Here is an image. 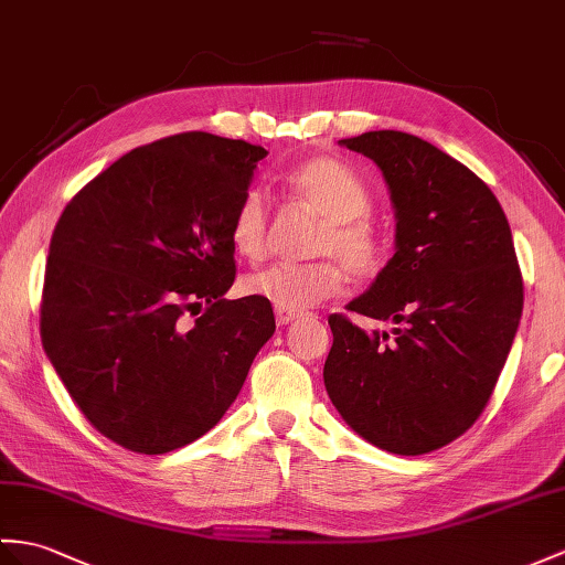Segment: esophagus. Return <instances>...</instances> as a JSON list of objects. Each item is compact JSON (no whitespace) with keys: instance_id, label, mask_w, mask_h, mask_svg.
I'll return each mask as SVG.
<instances>
[{"instance_id":"34e87169","label":"esophagus","mask_w":565,"mask_h":565,"mask_svg":"<svg viewBox=\"0 0 565 565\" xmlns=\"http://www.w3.org/2000/svg\"><path fill=\"white\" fill-rule=\"evenodd\" d=\"M299 316V311L295 309H285V307H275V321H278V326H287L292 323Z\"/></svg>"}]
</instances>
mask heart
<instances>
[{"label":"heart","instance_id":"heart-1","mask_svg":"<svg viewBox=\"0 0 565 565\" xmlns=\"http://www.w3.org/2000/svg\"><path fill=\"white\" fill-rule=\"evenodd\" d=\"M292 194L323 217L313 254L328 256L313 264H273L246 278V292L273 301L275 307L307 309L335 297L345 275L338 260L354 275H371L381 266V237L366 217L371 194L362 177L335 158H313L287 177ZM270 209L260 189L239 199L230 220V242L244 258H260L268 246Z\"/></svg>","mask_w":565,"mask_h":565}]
</instances>
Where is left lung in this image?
I'll return each instance as SVG.
<instances>
[{
	"label": "left lung",
	"instance_id": "obj_1",
	"mask_svg": "<svg viewBox=\"0 0 565 565\" xmlns=\"http://www.w3.org/2000/svg\"><path fill=\"white\" fill-rule=\"evenodd\" d=\"M340 143L379 164L397 220L393 258L348 309L395 328L366 333L330 313L323 383L369 444L422 456L479 419L511 352L522 313L511 225L472 170L419 136L386 129Z\"/></svg>",
	"mask_w": 565,
	"mask_h": 565
}]
</instances>
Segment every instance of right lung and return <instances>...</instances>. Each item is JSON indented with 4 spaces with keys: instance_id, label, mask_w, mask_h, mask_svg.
<instances>
[{
    "instance_id": "right-lung-1",
    "label": "right lung",
    "mask_w": 565,
    "mask_h": 565,
    "mask_svg": "<svg viewBox=\"0 0 565 565\" xmlns=\"http://www.w3.org/2000/svg\"><path fill=\"white\" fill-rule=\"evenodd\" d=\"M268 150L205 131L134 148L66 203L50 239L40 338L84 417L160 456L235 403L275 330L270 301L225 299L230 220Z\"/></svg>"
}]
</instances>
